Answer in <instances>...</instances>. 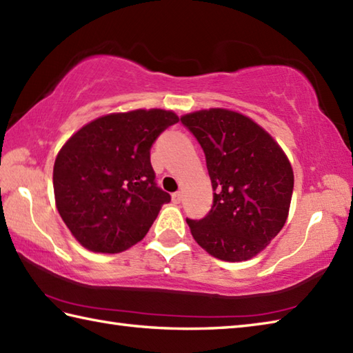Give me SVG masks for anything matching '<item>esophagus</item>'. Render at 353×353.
Wrapping results in <instances>:
<instances>
[{"label":"esophagus","instance_id":"1","mask_svg":"<svg viewBox=\"0 0 353 353\" xmlns=\"http://www.w3.org/2000/svg\"><path fill=\"white\" fill-rule=\"evenodd\" d=\"M181 199H183V193H181V192H175V193H172V201H174L175 204H179V203H181Z\"/></svg>","mask_w":353,"mask_h":353}]
</instances>
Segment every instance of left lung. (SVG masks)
<instances>
[{
    "label": "left lung",
    "instance_id": "1",
    "mask_svg": "<svg viewBox=\"0 0 353 353\" xmlns=\"http://www.w3.org/2000/svg\"><path fill=\"white\" fill-rule=\"evenodd\" d=\"M204 150L213 205L203 219H189L192 236L221 261H248L285 225L294 174L272 137L239 112L196 111L181 117Z\"/></svg>",
    "mask_w": 353,
    "mask_h": 353
}]
</instances>
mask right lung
<instances>
[{
	"label": "right lung",
	"instance_id": "right-lung-1",
	"mask_svg": "<svg viewBox=\"0 0 353 353\" xmlns=\"http://www.w3.org/2000/svg\"><path fill=\"white\" fill-rule=\"evenodd\" d=\"M178 121L163 110L110 114L63 145L53 169L56 207L85 248L120 253L146 236L170 201L155 183L150 148Z\"/></svg>",
	"mask_w": 353,
	"mask_h": 353
}]
</instances>
